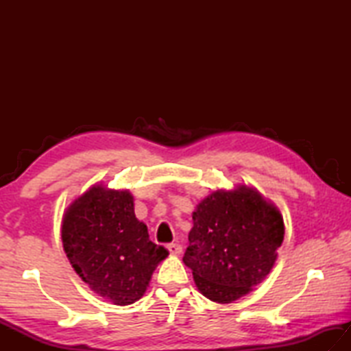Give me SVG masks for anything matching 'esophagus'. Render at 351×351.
Here are the masks:
<instances>
[{
    "label": "esophagus",
    "mask_w": 351,
    "mask_h": 351,
    "mask_svg": "<svg viewBox=\"0 0 351 351\" xmlns=\"http://www.w3.org/2000/svg\"><path fill=\"white\" fill-rule=\"evenodd\" d=\"M167 250L170 255H180V253L182 252V247H181V244L171 243V244H167Z\"/></svg>",
    "instance_id": "34e87169"
}]
</instances>
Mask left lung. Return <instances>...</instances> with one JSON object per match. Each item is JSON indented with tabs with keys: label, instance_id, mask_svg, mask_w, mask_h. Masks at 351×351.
<instances>
[{
	"label": "left lung",
	"instance_id": "1",
	"mask_svg": "<svg viewBox=\"0 0 351 351\" xmlns=\"http://www.w3.org/2000/svg\"><path fill=\"white\" fill-rule=\"evenodd\" d=\"M285 235L279 208L245 184L214 190L196 205L184 264L197 289L228 304L259 285L278 259Z\"/></svg>",
	"mask_w": 351,
	"mask_h": 351
}]
</instances>
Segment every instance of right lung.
Returning a JSON list of instances; mask_svg holds the SVG:
<instances>
[{
  "instance_id": "right-lung-1",
  "label": "right lung",
  "mask_w": 351,
  "mask_h": 351,
  "mask_svg": "<svg viewBox=\"0 0 351 351\" xmlns=\"http://www.w3.org/2000/svg\"><path fill=\"white\" fill-rule=\"evenodd\" d=\"M62 241L73 270L88 288L119 306L143 297L169 252L149 240L128 190L95 184L66 208Z\"/></svg>"
}]
</instances>
